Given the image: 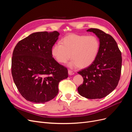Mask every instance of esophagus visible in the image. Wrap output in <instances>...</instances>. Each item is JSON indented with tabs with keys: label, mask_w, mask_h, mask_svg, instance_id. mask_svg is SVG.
<instances>
[{
	"label": "esophagus",
	"mask_w": 132,
	"mask_h": 132,
	"mask_svg": "<svg viewBox=\"0 0 132 132\" xmlns=\"http://www.w3.org/2000/svg\"><path fill=\"white\" fill-rule=\"evenodd\" d=\"M68 74H69V75H73L74 74V73L73 71H71V70H68Z\"/></svg>",
	"instance_id": "1"
}]
</instances>
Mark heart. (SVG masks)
Instances as JSON below:
<instances>
[{
  "instance_id": "1",
  "label": "heart",
  "mask_w": 132,
  "mask_h": 132,
  "mask_svg": "<svg viewBox=\"0 0 132 132\" xmlns=\"http://www.w3.org/2000/svg\"><path fill=\"white\" fill-rule=\"evenodd\" d=\"M100 47L94 35L70 34L64 37L52 48V55L57 62L64 64L72 57L70 68H81L90 66L96 58Z\"/></svg>"
}]
</instances>
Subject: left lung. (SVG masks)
Masks as SVG:
<instances>
[{
	"instance_id": "1",
	"label": "left lung",
	"mask_w": 132,
	"mask_h": 132,
	"mask_svg": "<svg viewBox=\"0 0 132 132\" xmlns=\"http://www.w3.org/2000/svg\"><path fill=\"white\" fill-rule=\"evenodd\" d=\"M87 31L97 36L100 47L95 61L78 72L84 79L78 91L87 98H102L113 91L118 85L121 73L122 54L117 42L109 34L93 28Z\"/></svg>"
}]
</instances>
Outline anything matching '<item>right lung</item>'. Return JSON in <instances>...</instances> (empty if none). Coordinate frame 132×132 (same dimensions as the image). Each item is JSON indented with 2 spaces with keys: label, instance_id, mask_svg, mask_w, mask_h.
I'll list each match as a JSON object with an SVG mask.
<instances>
[{
  "label": "right lung",
  "instance_id": "1",
  "mask_svg": "<svg viewBox=\"0 0 132 132\" xmlns=\"http://www.w3.org/2000/svg\"><path fill=\"white\" fill-rule=\"evenodd\" d=\"M59 33L38 32L20 41L14 48L11 74L26 100L45 103L58 93L59 82L68 77L67 68L53 58L52 48Z\"/></svg>",
  "mask_w": 132,
  "mask_h": 132
}]
</instances>
